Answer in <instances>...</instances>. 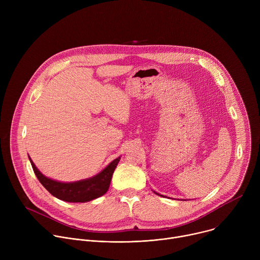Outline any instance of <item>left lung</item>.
Listing matches in <instances>:
<instances>
[{
  "instance_id": "1",
  "label": "left lung",
  "mask_w": 260,
  "mask_h": 260,
  "mask_svg": "<svg viewBox=\"0 0 260 260\" xmlns=\"http://www.w3.org/2000/svg\"><path fill=\"white\" fill-rule=\"evenodd\" d=\"M155 193H156V192H155ZM156 194H158V193H156ZM158 196H159V194H158ZM160 197H161V196H160Z\"/></svg>"
}]
</instances>
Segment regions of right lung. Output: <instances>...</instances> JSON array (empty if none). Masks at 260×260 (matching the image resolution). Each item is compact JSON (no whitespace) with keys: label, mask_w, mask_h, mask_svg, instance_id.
Returning a JSON list of instances; mask_svg holds the SVG:
<instances>
[{"label":"right lung","mask_w":260,"mask_h":260,"mask_svg":"<svg viewBox=\"0 0 260 260\" xmlns=\"http://www.w3.org/2000/svg\"><path fill=\"white\" fill-rule=\"evenodd\" d=\"M35 175L38 178L43 186L58 200L69 203H85L90 202L104 196L110 186L112 175L120 160V156L110 162L101 173L89 178L76 182H59L45 177L30 159Z\"/></svg>","instance_id":"1"}]
</instances>
